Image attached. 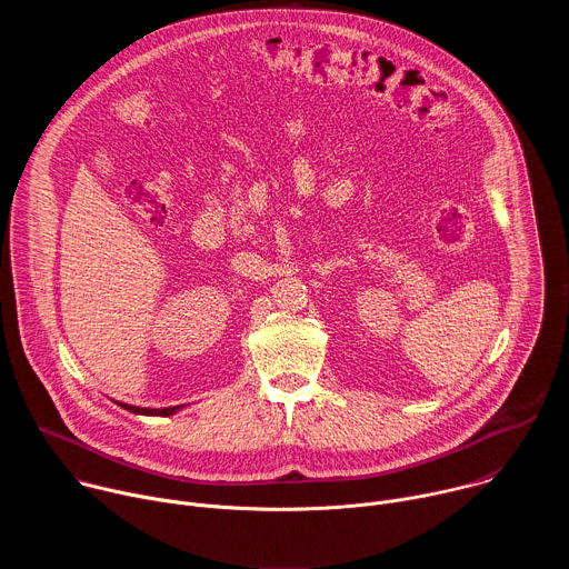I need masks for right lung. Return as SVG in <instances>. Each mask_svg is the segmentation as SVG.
<instances>
[{
    "instance_id": "add662e5",
    "label": "right lung",
    "mask_w": 569,
    "mask_h": 569,
    "mask_svg": "<svg viewBox=\"0 0 569 569\" xmlns=\"http://www.w3.org/2000/svg\"><path fill=\"white\" fill-rule=\"evenodd\" d=\"M121 408H126L128 412H134V415H148V417H169L173 412H178L180 408H164V410H148V408H132V405H126V402H119Z\"/></svg>"
}]
</instances>
